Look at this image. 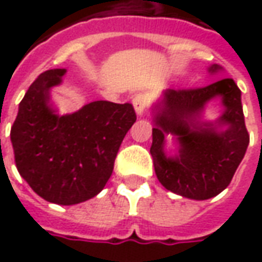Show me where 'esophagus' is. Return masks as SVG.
<instances>
[{"mask_svg":"<svg viewBox=\"0 0 262 262\" xmlns=\"http://www.w3.org/2000/svg\"><path fill=\"white\" fill-rule=\"evenodd\" d=\"M132 105L135 108V112H136L139 116L143 115V112L146 111V106H147V101H146V97L143 94H136L132 98Z\"/></svg>","mask_w":262,"mask_h":262,"instance_id":"1","label":"esophagus"}]
</instances>
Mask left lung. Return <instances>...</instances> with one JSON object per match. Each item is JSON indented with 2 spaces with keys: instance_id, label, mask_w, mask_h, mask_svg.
Returning a JSON list of instances; mask_svg holds the SVG:
<instances>
[{
  "instance_id": "obj_1",
  "label": "left lung",
  "mask_w": 262,
  "mask_h": 262,
  "mask_svg": "<svg viewBox=\"0 0 262 262\" xmlns=\"http://www.w3.org/2000/svg\"><path fill=\"white\" fill-rule=\"evenodd\" d=\"M219 74V64L208 67ZM217 100L222 112L204 119V109ZM153 143L150 154L161 185L180 196L205 201L219 195L230 184L247 151L242 91L231 78H220L198 90H165L151 106ZM174 148L167 150L166 137Z\"/></svg>"
}]
</instances>
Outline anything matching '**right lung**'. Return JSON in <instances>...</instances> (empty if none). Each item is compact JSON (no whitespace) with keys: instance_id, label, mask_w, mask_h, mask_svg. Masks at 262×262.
<instances>
[{"instance_id":"right-lung-1","label":"right lung","mask_w":262,"mask_h":262,"mask_svg":"<svg viewBox=\"0 0 262 262\" xmlns=\"http://www.w3.org/2000/svg\"><path fill=\"white\" fill-rule=\"evenodd\" d=\"M66 69L48 70L20 101L11 127L20 177L45 201L77 205L101 192L123 137L136 122L132 103L94 101L60 115L50 103Z\"/></svg>"}]
</instances>
